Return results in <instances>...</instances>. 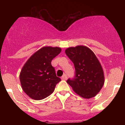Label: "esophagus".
Masks as SVG:
<instances>
[{"instance_id":"1","label":"esophagus","mask_w":125,"mask_h":125,"mask_svg":"<svg viewBox=\"0 0 125 125\" xmlns=\"http://www.w3.org/2000/svg\"><path fill=\"white\" fill-rule=\"evenodd\" d=\"M67 78H68V77H67V76H66V74H64L63 76L61 77V79H62V80H66Z\"/></svg>"}]
</instances>
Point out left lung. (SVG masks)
Here are the masks:
<instances>
[{
	"label": "left lung",
	"instance_id": "8db88e82",
	"mask_svg": "<svg viewBox=\"0 0 125 125\" xmlns=\"http://www.w3.org/2000/svg\"><path fill=\"white\" fill-rule=\"evenodd\" d=\"M66 55L74 65L76 75L67 83L77 94L89 99L100 92L104 83L103 69L94 53L85 46L68 47Z\"/></svg>",
	"mask_w": 125,
	"mask_h": 125
}]
</instances>
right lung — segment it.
<instances>
[{"mask_svg": "<svg viewBox=\"0 0 125 125\" xmlns=\"http://www.w3.org/2000/svg\"><path fill=\"white\" fill-rule=\"evenodd\" d=\"M61 51L59 47L44 46L34 53L20 73L23 91L31 98L41 100L49 96L61 81L56 76L51 61Z\"/></svg>", "mask_w": 125, "mask_h": 125, "instance_id": "1", "label": "right lung"}]
</instances>
